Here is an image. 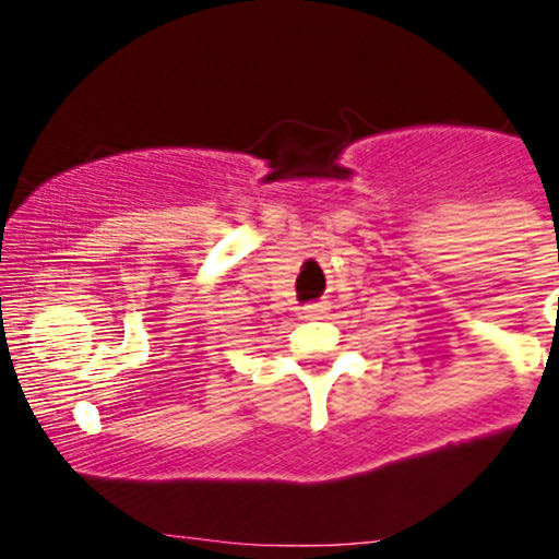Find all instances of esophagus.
Here are the masks:
<instances>
[{
	"mask_svg": "<svg viewBox=\"0 0 559 559\" xmlns=\"http://www.w3.org/2000/svg\"><path fill=\"white\" fill-rule=\"evenodd\" d=\"M306 319H324L326 316V302H311V306L302 308Z\"/></svg>",
	"mask_w": 559,
	"mask_h": 559,
	"instance_id": "1",
	"label": "esophagus"
}]
</instances>
